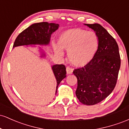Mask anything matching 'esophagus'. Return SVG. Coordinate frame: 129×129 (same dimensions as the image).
<instances>
[{
    "label": "esophagus",
    "instance_id": "1",
    "mask_svg": "<svg viewBox=\"0 0 129 129\" xmlns=\"http://www.w3.org/2000/svg\"><path fill=\"white\" fill-rule=\"evenodd\" d=\"M66 70H67V74H72L73 73V70L72 68L70 67H67L66 68Z\"/></svg>",
    "mask_w": 129,
    "mask_h": 129
}]
</instances>
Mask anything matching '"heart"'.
I'll use <instances>...</instances> for the list:
<instances>
[{"label": "heart", "instance_id": "b5f03b06", "mask_svg": "<svg viewBox=\"0 0 129 129\" xmlns=\"http://www.w3.org/2000/svg\"><path fill=\"white\" fill-rule=\"evenodd\" d=\"M59 44H53V48L57 55L62 56V49L66 50L69 51V59L73 66L83 67L95 56L99 47V37L92 31L70 29L62 33Z\"/></svg>", "mask_w": 129, "mask_h": 129}]
</instances>
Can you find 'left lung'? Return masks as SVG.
<instances>
[{
    "mask_svg": "<svg viewBox=\"0 0 129 129\" xmlns=\"http://www.w3.org/2000/svg\"><path fill=\"white\" fill-rule=\"evenodd\" d=\"M96 33L99 47L93 59L84 67L75 69L78 79L76 95L83 104H96L106 98L116 85L121 66L115 39L98 23L85 24Z\"/></svg>",
    "mask_w": 129,
    "mask_h": 129,
    "instance_id": "left-lung-1",
    "label": "left lung"
}]
</instances>
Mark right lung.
I'll return each instance as SVG.
<instances>
[{"label":"right lung","instance_id":"1","mask_svg":"<svg viewBox=\"0 0 129 129\" xmlns=\"http://www.w3.org/2000/svg\"><path fill=\"white\" fill-rule=\"evenodd\" d=\"M59 24L48 22H39L32 24L20 33L14 41L13 48L21 45H48L51 34L57 30ZM45 54H42V56ZM53 73L55 76L57 86L56 94L59 84L66 77V68L63 64H56L52 66Z\"/></svg>","mask_w":129,"mask_h":129}]
</instances>
